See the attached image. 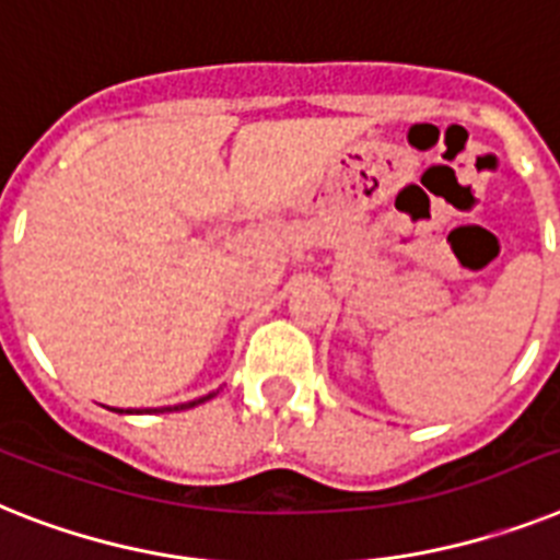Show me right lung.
I'll list each match as a JSON object with an SVG mask.
<instances>
[{
  "label": "right lung",
  "mask_w": 560,
  "mask_h": 560,
  "mask_svg": "<svg viewBox=\"0 0 560 560\" xmlns=\"http://www.w3.org/2000/svg\"><path fill=\"white\" fill-rule=\"evenodd\" d=\"M215 397V390H212V394H207V397H201V399H192V402H180V406H166V408H154V411H184V408H195V406H201V402H207V399H212ZM117 413H143V411H122V408H115Z\"/></svg>",
  "instance_id": "1"
}]
</instances>
